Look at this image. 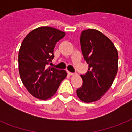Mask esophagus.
Masks as SVG:
<instances>
[{"instance_id":"esophagus-1","label":"esophagus","mask_w":132,"mask_h":132,"mask_svg":"<svg viewBox=\"0 0 132 132\" xmlns=\"http://www.w3.org/2000/svg\"><path fill=\"white\" fill-rule=\"evenodd\" d=\"M68 74L69 75H74V73H73V72H69V71H68Z\"/></svg>"}]
</instances>
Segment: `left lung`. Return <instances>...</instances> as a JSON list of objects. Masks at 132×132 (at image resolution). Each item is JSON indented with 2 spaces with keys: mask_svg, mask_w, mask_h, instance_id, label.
I'll return each mask as SVG.
<instances>
[{
  "mask_svg": "<svg viewBox=\"0 0 132 132\" xmlns=\"http://www.w3.org/2000/svg\"><path fill=\"white\" fill-rule=\"evenodd\" d=\"M80 43L88 71L81 75L83 85L77 90V94L84 102H93L100 99L114 80L118 52L108 38L95 29L83 31Z\"/></svg>",
  "mask_w": 132,
  "mask_h": 132,
  "instance_id": "1",
  "label": "left lung"
}]
</instances>
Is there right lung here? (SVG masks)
<instances>
[{"label":"right lung","mask_w":132,"mask_h":132,"mask_svg":"<svg viewBox=\"0 0 132 132\" xmlns=\"http://www.w3.org/2000/svg\"><path fill=\"white\" fill-rule=\"evenodd\" d=\"M66 34L50 27L31 31L22 42L18 53L19 74L24 86L36 98L48 99L57 92L66 72L47 65L54 58L57 42Z\"/></svg>","instance_id":"add662e5"}]
</instances>
